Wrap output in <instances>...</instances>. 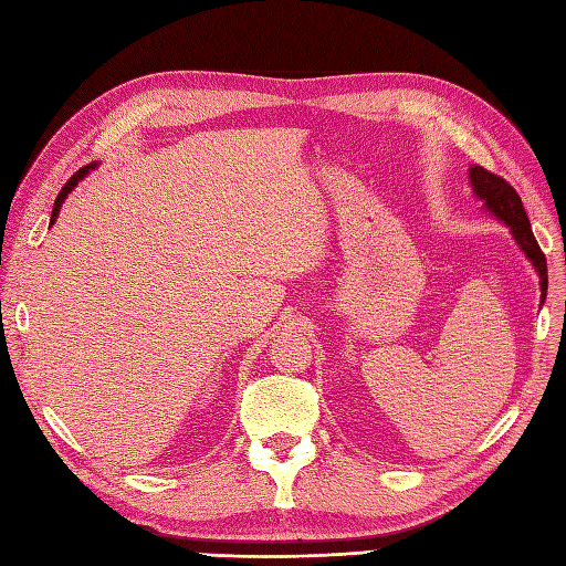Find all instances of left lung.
<instances>
[{
  "label": "left lung",
  "instance_id": "8db88e82",
  "mask_svg": "<svg viewBox=\"0 0 566 566\" xmlns=\"http://www.w3.org/2000/svg\"><path fill=\"white\" fill-rule=\"evenodd\" d=\"M470 181H472V193L479 200H484L486 210L493 212V217H499L503 221V224L510 229L512 238L517 241L520 250L528 256V262L538 271L541 293H543L541 302H543L547 295V264H545V254L536 243L534 231H531L522 198L505 179H501L499 175H493L479 165L470 167Z\"/></svg>",
  "mask_w": 566,
  "mask_h": 566
}]
</instances>
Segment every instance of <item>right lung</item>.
I'll list each match as a JSON object with an SVG mask.
<instances>
[{
	"label": "right lung",
	"mask_w": 566,
	"mask_h": 566,
	"mask_svg": "<svg viewBox=\"0 0 566 566\" xmlns=\"http://www.w3.org/2000/svg\"><path fill=\"white\" fill-rule=\"evenodd\" d=\"M96 167V163H92V165H87V167H82V169H77V172L65 181V186L61 188V193L56 196V200H54V210H51V224H54L56 221V217H59V212H61V205H63V200L67 198V193L73 191V188L77 186V181L82 179V177H87L90 175V169H94Z\"/></svg>",
	"instance_id": "obj_1"
}]
</instances>
